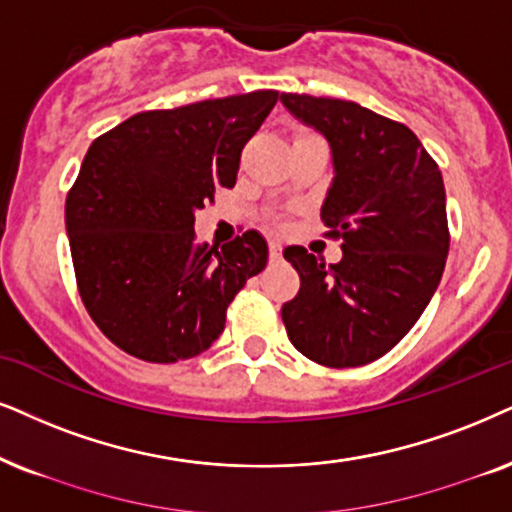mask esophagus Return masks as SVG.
<instances>
[{
	"mask_svg": "<svg viewBox=\"0 0 512 512\" xmlns=\"http://www.w3.org/2000/svg\"><path fill=\"white\" fill-rule=\"evenodd\" d=\"M281 255H283L281 243L271 241V243H269V260H271V262H278V260H281Z\"/></svg>",
	"mask_w": 512,
	"mask_h": 512,
	"instance_id": "1",
	"label": "esophagus"
}]
</instances>
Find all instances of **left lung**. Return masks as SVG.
Returning <instances> with one entry per match:
<instances>
[{
  "mask_svg": "<svg viewBox=\"0 0 512 512\" xmlns=\"http://www.w3.org/2000/svg\"><path fill=\"white\" fill-rule=\"evenodd\" d=\"M281 101L331 144L335 177L321 222L342 241L338 264L302 245L283 250L300 290L281 319L297 352L316 364H371L411 331L444 274L442 172L409 127L359 103L309 94Z\"/></svg>",
  "mask_w": 512,
  "mask_h": 512,
  "instance_id": "obj_1",
  "label": "left lung"
}]
</instances>
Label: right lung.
<instances>
[{"label":"right lung","mask_w":512,"mask_h":512,"mask_svg":"<svg viewBox=\"0 0 512 512\" xmlns=\"http://www.w3.org/2000/svg\"><path fill=\"white\" fill-rule=\"evenodd\" d=\"M278 92L144 111L92 141L66 198L80 297L99 331L148 364L198 357L224 331L226 307L267 267L257 231L196 241L193 212L234 189L243 146Z\"/></svg>","instance_id":"1"}]
</instances>
